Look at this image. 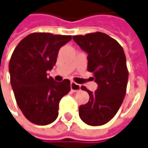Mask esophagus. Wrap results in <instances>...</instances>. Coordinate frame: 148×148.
<instances>
[{
    "instance_id": "34e87169",
    "label": "esophagus",
    "mask_w": 148,
    "mask_h": 148,
    "mask_svg": "<svg viewBox=\"0 0 148 148\" xmlns=\"http://www.w3.org/2000/svg\"><path fill=\"white\" fill-rule=\"evenodd\" d=\"M71 89L73 92H76V91H78V90H81V86H80L79 84H77L76 82H71Z\"/></svg>"
}]
</instances>
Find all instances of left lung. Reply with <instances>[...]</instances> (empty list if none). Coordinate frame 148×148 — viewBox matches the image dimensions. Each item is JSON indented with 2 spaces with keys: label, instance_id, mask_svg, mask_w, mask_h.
<instances>
[{
  "label": "left lung",
  "instance_id": "obj_1",
  "mask_svg": "<svg viewBox=\"0 0 148 148\" xmlns=\"http://www.w3.org/2000/svg\"><path fill=\"white\" fill-rule=\"evenodd\" d=\"M73 39L88 53L87 70L98 84L95 92L81 87L88 92L90 99L79 107V115L88 125H104L116 114L126 94L128 71L123 49L115 39L101 32L75 35Z\"/></svg>",
  "mask_w": 148,
  "mask_h": 148
}]
</instances>
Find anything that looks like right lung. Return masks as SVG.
Segmentation results:
<instances>
[{
    "instance_id": "right-lung-1",
    "label": "right lung",
    "mask_w": 148,
    "mask_h": 148,
    "mask_svg": "<svg viewBox=\"0 0 148 148\" xmlns=\"http://www.w3.org/2000/svg\"><path fill=\"white\" fill-rule=\"evenodd\" d=\"M71 39V35L33 33L20 41L11 55L9 71L15 100L33 123L47 125L56 120L60 99L71 90L68 79L57 82L47 77L60 48Z\"/></svg>"
}]
</instances>
